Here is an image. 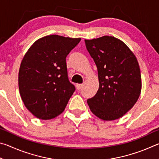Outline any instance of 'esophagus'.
Returning <instances> with one entry per match:
<instances>
[{"mask_svg": "<svg viewBox=\"0 0 159 159\" xmlns=\"http://www.w3.org/2000/svg\"><path fill=\"white\" fill-rule=\"evenodd\" d=\"M83 86H84V85H83V84H76L77 89L80 91V90L83 87Z\"/></svg>", "mask_w": 159, "mask_h": 159, "instance_id": "obj_1", "label": "esophagus"}]
</instances>
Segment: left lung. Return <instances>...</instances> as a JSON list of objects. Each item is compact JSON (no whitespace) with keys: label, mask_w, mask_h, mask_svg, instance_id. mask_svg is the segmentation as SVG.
I'll list each match as a JSON object with an SVG mask.
<instances>
[{"label":"left lung","mask_w":159,"mask_h":159,"mask_svg":"<svg viewBox=\"0 0 159 159\" xmlns=\"http://www.w3.org/2000/svg\"><path fill=\"white\" fill-rule=\"evenodd\" d=\"M87 51L98 69L99 89L87 100L98 118L115 120L137 102L142 83L140 66L134 54L123 42L112 36L85 40Z\"/></svg>","instance_id":"left-lung-1"}]
</instances>
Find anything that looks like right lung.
Instances as JSON below:
<instances>
[{"label": "right lung", "mask_w": 159, "mask_h": 159, "mask_svg": "<svg viewBox=\"0 0 159 159\" xmlns=\"http://www.w3.org/2000/svg\"><path fill=\"white\" fill-rule=\"evenodd\" d=\"M80 40L47 35L35 41L25 54L19 72V92L25 106L37 118L51 119L65 110L75 91L66 58Z\"/></svg>", "instance_id": "right-lung-1"}]
</instances>
